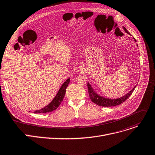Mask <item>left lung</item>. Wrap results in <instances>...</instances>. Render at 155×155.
<instances>
[{
  "label": "left lung",
  "mask_w": 155,
  "mask_h": 155,
  "mask_svg": "<svg viewBox=\"0 0 155 155\" xmlns=\"http://www.w3.org/2000/svg\"><path fill=\"white\" fill-rule=\"evenodd\" d=\"M123 29H124L125 32L130 35V34L129 33V32H128L127 28L124 27H123ZM133 39L135 42H137L135 38H133ZM137 47H138V44H137ZM87 86H88L89 97H90L91 100L99 106L107 107H115V106H117V105H118L122 104L123 102H124L126 100H127L128 98V97L132 94V93L133 92L134 90H135V89L137 87V85H135L133 87V88L132 90H131L129 92L127 93V94L123 95L121 97L117 98H109L107 97H104L103 96H101L98 94H97L96 91L94 90V88H93V87L91 86V85L89 83V82H88L87 83Z\"/></svg>",
  "instance_id": "obj_1"
}]
</instances>
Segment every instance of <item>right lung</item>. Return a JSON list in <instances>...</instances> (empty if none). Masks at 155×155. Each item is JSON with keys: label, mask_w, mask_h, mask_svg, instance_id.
Instances as JSON below:
<instances>
[{"label": "right lung", "mask_w": 155, "mask_h": 155, "mask_svg": "<svg viewBox=\"0 0 155 155\" xmlns=\"http://www.w3.org/2000/svg\"><path fill=\"white\" fill-rule=\"evenodd\" d=\"M70 78H68V79H67V80L64 82V83L61 85V87L60 88L59 90L57 92V95L48 105H47L45 107L41 108L38 110H35V111H34V113H46L50 111H53L54 110H56L60 105L61 102L64 100L65 92H66V88L70 83Z\"/></svg>", "instance_id": "add662e5"}]
</instances>
